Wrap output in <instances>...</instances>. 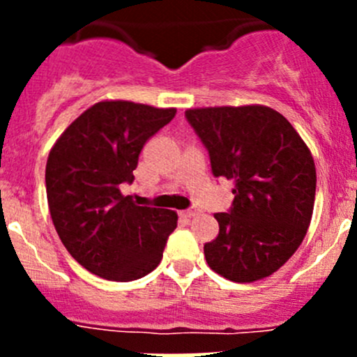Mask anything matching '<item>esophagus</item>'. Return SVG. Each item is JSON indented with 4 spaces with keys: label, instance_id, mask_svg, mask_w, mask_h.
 Returning a JSON list of instances; mask_svg holds the SVG:
<instances>
[{
    "label": "esophagus",
    "instance_id": "34e87169",
    "mask_svg": "<svg viewBox=\"0 0 357 357\" xmlns=\"http://www.w3.org/2000/svg\"><path fill=\"white\" fill-rule=\"evenodd\" d=\"M200 214V211L197 207H190V208H186V211H183V215H185V218H195V215H199Z\"/></svg>",
    "mask_w": 357,
    "mask_h": 357
}]
</instances>
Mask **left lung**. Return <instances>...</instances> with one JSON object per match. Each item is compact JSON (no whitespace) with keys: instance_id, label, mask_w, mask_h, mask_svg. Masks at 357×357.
Instances as JSON below:
<instances>
[{"instance_id":"1","label":"left lung","mask_w":357,"mask_h":357,"mask_svg":"<svg viewBox=\"0 0 357 357\" xmlns=\"http://www.w3.org/2000/svg\"><path fill=\"white\" fill-rule=\"evenodd\" d=\"M207 149L212 174L233 181L219 235L205 243L208 268L236 283L266 278L294 255L307 233L316 193L311 152L280 112L262 105L185 112Z\"/></svg>"}]
</instances>
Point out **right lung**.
Here are the masks:
<instances>
[{
  "instance_id": "obj_1",
  "label": "right lung",
  "mask_w": 357,
  "mask_h": 357,
  "mask_svg": "<svg viewBox=\"0 0 357 357\" xmlns=\"http://www.w3.org/2000/svg\"><path fill=\"white\" fill-rule=\"evenodd\" d=\"M176 109L100 102L63 131L46 162L50 214L68 254L93 275L132 282L162 259L178 226L174 211L136 205L121 193L135 181L143 145Z\"/></svg>"
}]
</instances>
